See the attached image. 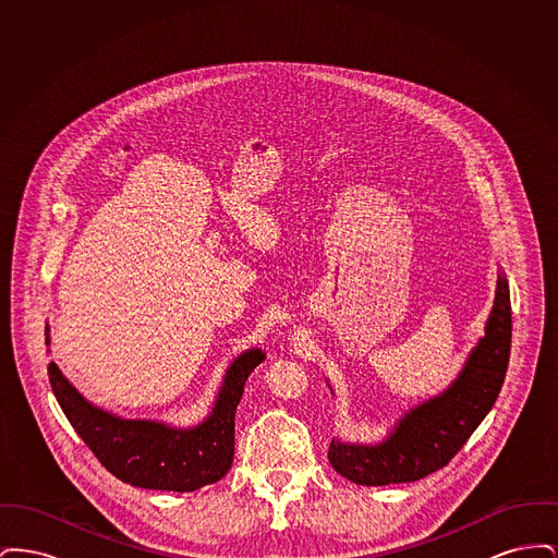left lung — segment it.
<instances>
[{"label": "left lung", "instance_id": "left-lung-1", "mask_svg": "<svg viewBox=\"0 0 558 558\" xmlns=\"http://www.w3.org/2000/svg\"><path fill=\"white\" fill-rule=\"evenodd\" d=\"M510 337V292L505 274H498L485 337L478 339L458 378L444 393L405 412L376 446L332 439L328 448L332 469L357 485L410 483L444 469L496 403L508 368Z\"/></svg>", "mask_w": 558, "mask_h": 558}]
</instances>
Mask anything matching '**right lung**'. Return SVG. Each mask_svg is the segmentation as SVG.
<instances>
[{
	"instance_id": "1",
	"label": "right lung",
	"mask_w": 558,
	"mask_h": 558,
	"mask_svg": "<svg viewBox=\"0 0 558 558\" xmlns=\"http://www.w3.org/2000/svg\"><path fill=\"white\" fill-rule=\"evenodd\" d=\"M46 345L50 328L46 326ZM262 349L239 355L223 376L213 412L192 428L128 421L92 405L50 362L53 396L100 464L133 487L194 492L223 477L234 460V416L248 374L264 362Z\"/></svg>"
}]
</instances>
